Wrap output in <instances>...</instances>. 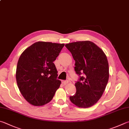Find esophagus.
I'll list each match as a JSON object with an SVG mask.
<instances>
[{
  "label": "esophagus",
  "mask_w": 129,
  "mask_h": 129,
  "mask_svg": "<svg viewBox=\"0 0 129 129\" xmlns=\"http://www.w3.org/2000/svg\"><path fill=\"white\" fill-rule=\"evenodd\" d=\"M68 82H69V81H67V80H64V81H62V83L64 84V85H66V84H67V83H68Z\"/></svg>",
  "instance_id": "esophagus-1"
}]
</instances>
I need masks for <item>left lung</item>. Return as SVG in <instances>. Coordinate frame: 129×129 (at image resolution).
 I'll return each mask as SVG.
<instances>
[{
  "label": "left lung",
  "instance_id": "8db88e82",
  "mask_svg": "<svg viewBox=\"0 0 129 129\" xmlns=\"http://www.w3.org/2000/svg\"><path fill=\"white\" fill-rule=\"evenodd\" d=\"M75 60L74 71L79 78L75 83L76 92L69 97L79 108H88L103 93L109 79V65L106 55L95 43L80 41L65 44Z\"/></svg>",
  "mask_w": 129,
  "mask_h": 129
}]
</instances>
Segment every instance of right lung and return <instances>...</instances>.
Segmentation results:
<instances>
[{
  "label": "right lung",
  "mask_w": 129,
  "mask_h": 129,
  "mask_svg": "<svg viewBox=\"0 0 129 129\" xmlns=\"http://www.w3.org/2000/svg\"><path fill=\"white\" fill-rule=\"evenodd\" d=\"M64 44L38 42L22 52L16 69V81L21 93L33 105L50 102L59 88L57 71L53 61Z\"/></svg>",
  "instance_id": "1"
}]
</instances>
